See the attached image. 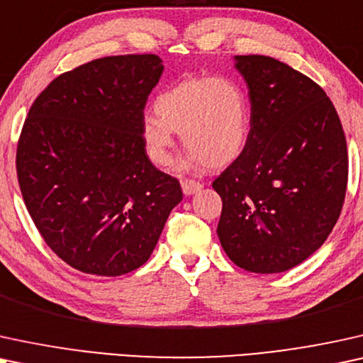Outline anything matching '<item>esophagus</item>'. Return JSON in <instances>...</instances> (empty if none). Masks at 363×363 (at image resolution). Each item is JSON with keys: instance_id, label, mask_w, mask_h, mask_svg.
<instances>
[{"instance_id": "34e87169", "label": "esophagus", "mask_w": 363, "mask_h": 363, "mask_svg": "<svg viewBox=\"0 0 363 363\" xmlns=\"http://www.w3.org/2000/svg\"><path fill=\"white\" fill-rule=\"evenodd\" d=\"M181 186H182V192H184L186 196H192L202 189L201 182L194 181V179H184V181L181 182Z\"/></svg>"}]
</instances>
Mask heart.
Returning <instances> with one entry per match:
<instances>
[{
	"label": "heart",
	"mask_w": 363,
	"mask_h": 363,
	"mask_svg": "<svg viewBox=\"0 0 363 363\" xmlns=\"http://www.w3.org/2000/svg\"><path fill=\"white\" fill-rule=\"evenodd\" d=\"M156 114L143 119L141 136L147 157L157 167L172 162L174 133L189 149L187 164L222 167L244 152L250 136L249 96L232 77L186 79L162 91Z\"/></svg>",
	"instance_id": "b5f03b06"
}]
</instances>
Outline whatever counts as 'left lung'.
I'll return each mask as SVG.
<instances>
[{
    "instance_id": "8db88e82",
    "label": "left lung",
    "mask_w": 363,
    "mask_h": 363,
    "mask_svg": "<svg viewBox=\"0 0 363 363\" xmlns=\"http://www.w3.org/2000/svg\"><path fill=\"white\" fill-rule=\"evenodd\" d=\"M249 86L250 136L212 187L217 235L240 269L277 274L315 252L339 220L349 157L342 123L320 86L274 57L235 56Z\"/></svg>"
}]
</instances>
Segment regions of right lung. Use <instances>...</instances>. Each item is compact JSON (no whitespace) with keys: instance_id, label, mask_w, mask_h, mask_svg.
<instances>
[{"instance_id":"right-lung-1","label":"right lung","mask_w":363,"mask_h":363,"mask_svg":"<svg viewBox=\"0 0 363 363\" xmlns=\"http://www.w3.org/2000/svg\"><path fill=\"white\" fill-rule=\"evenodd\" d=\"M162 69L156 55L99 57L52 79L30 108L19 189L41 238L72 269L116 277L141 267L182 201L141 136Z\"/></svg>"}]
</instances>
